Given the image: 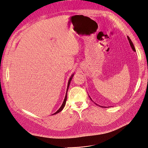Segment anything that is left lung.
I'll use <instances>...</instances> for the list:
<instances>
[{"label": "left lung", "instance_id": "obj_1", "mask_svg": "<svg viewBox=\"0 0 148 148\" xmlns=\"http://www.w3.org/2000/svg\"><path fill=\"white\" fill-rule=\"evenodd\" d=\"M127 39H128V40H129V44H130V45H131V48H132V50L134 51H136V50H135V47H134V44H133V43H132V40H131V39L129 38V36H127ZM90 98L91 99V98L90 97ZM91 100L92 101V99H91ZM96 104V103H95ZM97 105H98L97 104H96ZM101 107H103V106H101Z\"/></svg>", "mask_w": 148, "mask_h": 148}]
</instances>
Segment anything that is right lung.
Masks as SVG:
<instances>
[{
  "mask_svg": "<svg viewBox=\"0 0 148 148\" xmlns=\"http://www.w3.org/2000/svg\"><path fill=\"white\" fill-rule=\"evenodd\" d=\"M73 75H74V74L73 73L72 75V76H70V78H69V82H68V84H67V92H66V96H65V98H64V101H63V103H62V105H61V106L60 107V108L55 113H54L53 114V115H55V114H58V113H59V112H60L61 111H62V109H64V108L65 107V105H66V101H67V91H68V89H69V86H70V82H71V81H72V78H73Z\"/></svg>",
  "mask_w": 148,
  "mask_h": 148,
  "instance_id": "1",
  "label": "right lung"
}]
</instances>
